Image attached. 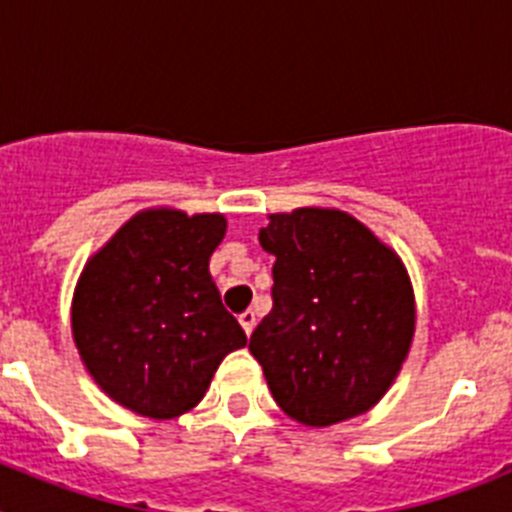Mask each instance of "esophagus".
Instances as JSON below:
<instances>
[{"label":"esophagus","mask_w":512,"mask_h":512,"mask_svg":"<svg viewBox=\"0 0 512 512\" xmlns=\"http://www.w3.org/2000/svg\"><path fill=\"white\" fill-rule=\"evenodd\" d=\"M241 325H243V330H246V336H251L253 333V328H256V312L253 310H246V312H241Z\"/></svg>","instance_id":"34e87169"}]
</instances>
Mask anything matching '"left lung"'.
<instances>
[{
    "instance_id": "8db88e82",
    "label": "left lung",
    "mask_w": 512,
    "mask_h": 512,
    "mask_svg": "<svg viewBox=\"0 0 512 512\" xmlns=\"http://www.w3.org/2000/svg\"><path fill=\"white\" fill-rule=\"evenodd\" d=\"M259 243L274 256L271 312L253 359L279 408L325 428L374 408L415 333V297L400 256L341 210L269 215Z\"/></svg>"
}]
</instances>
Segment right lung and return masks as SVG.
<instances>
[{
  "label": "right lung",
  "instance_id": "add662e5",
  "mask_svg": "<svg viewBox=\"0 0 512 512\" xmlns=\"http://www.w3.org/2000/svg\"><path fill=\"white\" fill-rule=\"evenodd\" d=\"M225 217L143 210L81 271L71 302L79 356L122 408L156 420L192 410L246 333L223 307L210 256Z\"/></svg>",
  "mask_w": 512,
  "mask_h": 512
}]
</instances>
